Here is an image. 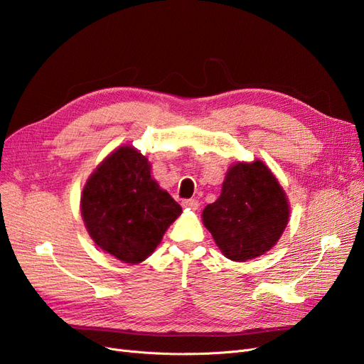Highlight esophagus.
<instances>
[{"label":"esophagus","mask_w":364,"mask_h":364,"mask_svg":"<svg viewBox=\"0 0 364 364\" xmlns=\"http://www.w3.org/2000/svg\"><path fill=\"white\" fill-rule=\"evenodd\" d=\"M182 206L190 208V209H197L200 206V203H198V200H196V198H185V200H182Z\"/></svg>","instance_id":"1"}]
</instances>
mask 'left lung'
Segmentation results:
<instances>
[{
  "mask_svg": "<svg viewBox=\"0 0 364 364\" xmlns=\"http://www.w3.org/2000/svg\"><path fill=\"white\" fill-rule=\"evenodd\" d=\"M289 218L283 188L262 161L230 167L221 196L203 210V223L223 255L257 257L280 240Z\"/></svg>",
  "mask_w": 364,
  "mask_h": 364,
  "instance_id": "obj_1",
  "label": "left lung"
}]
</instances>
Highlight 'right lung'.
Wrapping results in <instances>:
<instances>
[{
	"mask_svg": "<svg viewBox=\"0 0 364 364\" xmlns=\"http://www.w3.org/2000/svg\"><path fill=\"white\" fill-rule=\"evenodd\" d=\"M182 208L150 176L147 159L131 146L114 150L87 181L81 215L93 241L127 263L154 253Z\"/></svg>",
	"mask_w": 364,
	"mask_h": 364,
	"instance_id": "add662e5",
	"label": "right lung"
}]
</instances>
